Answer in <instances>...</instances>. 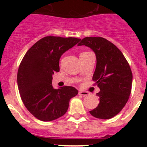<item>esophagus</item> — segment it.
<instances>
[{
  "label": "esophagus",
  "instance_id": "esophagus-1",
  "mask_svg": "<svg viewBox=\"0 0 147 147\" xmlns=\"http://www.w3.org/2000/svg\"><path fill=\"white\" fill-rule=\"evenodd\" d=\"M79 94L80 95H81V96H88L89 94H90V93L88 92H85V91H82V90H81V91H80L79 92Z\"/></svg>",
  "mask_w": 147,
  "mask_h": 147
}]
</instances>
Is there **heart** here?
<instances>
[{
  "instance_id": "obj_1",
  "label": "heart",
  "mask_w": 147,
  "mask_h": 147,
  "mask_svg": "<svg viewBox=\"0 0 147 147\" xmlns=\"http://www.w3.org/2000/svg\"><path fill=\"white\" fill-rule=\"evenodd\" d=\"M84 53H85V52H84Z\"/></svg>"
}]
</instances>
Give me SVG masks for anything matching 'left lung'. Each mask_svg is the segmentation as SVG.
Wrapping results in <instances>:
<instances>
[{"label": "left lung", "mask_w": 147, "mask_h": 147, "mask_svg": "<svg viewBox=\"0 0 147 147\" xmlns=\"http://www.w3.org/2000/svg\"><path fill=\"white\" fill-rule=\"evenodd\" d=\"M78 45L90 47L95 53L97 65L92 80L100 87V103L90 113L96 118L108 119L119 114L129 98L132 72L119 49L102 37H86Z\"/></svg>", "instance_id": "left-lung-1"}]
</instances>
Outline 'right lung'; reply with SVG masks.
Listing matches in <instances>:
<instances>
[{"mask_svg":"<svg viewBox=\"0 0 147 147\" xmlns=\"http://www.w3.org/2000/svg\"><path fill=\"white\" fill-rule=\"evenodd\" d=\"M80 38L46 36L35 42L23 57L17 75L20 97L27 109L41 121H53L67 112L78 90L71 86L54 89L53 75L60 71L62 55Z\"/></svg>","mask_w":147,"mask_h":147,"instance_id":"right-lung-1","label":"right lung"}]
</instances>
